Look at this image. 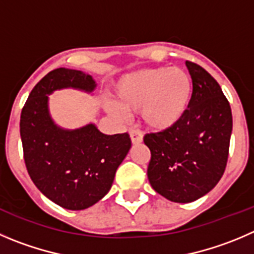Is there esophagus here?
<instances>
[{"mask_svg":"<svg viewBox=\"0 0 254 254\" xmlns=\"http://www.w3.org/2000/svg\"><path fill=\"white\" fill-rule=\"evenodd\" d=\"M129 137H131V141L132 143L136 144V143H141L143 141V134L139 129L136 128H131L129 129Z\"/></svg>","mask_w":254,"mask_h":254,"instance_id":"1","label":"esophagus"}]
</instances>
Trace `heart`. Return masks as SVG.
<instances>
[{
    "instance_id": "1",
    "label": "heart",
    "mask_w": 254,
    "mask_h": 254,
    "mask_svg": "<svg viewBox=\"0 0 254 254\" xmlns=\"http://www.w3.org/2000/svg\"><path fill=\"white\" fill-rule=\"evenodd\" d=\"M192 78L180 67L143 68L118 79L113 89L111 112H137L149 128L168 129L177 125L190 106Z\"/></svg>"
}]
</instances>
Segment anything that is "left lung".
I'll return each instance as SVG.
<instances>
[{
    "label": "left lung",
    "mask_w": 254,
    "mask_h": 254,
    "mask_svg": "<svg viewBox=\"0 0 254 254\" xmlns=\"http://www.w3.org/2000/svg\"><path fill=\"white\" fill-rule=\"evenodd\" d=\"M186 66L193 86L187 112L176 126L143 138L152 188L177 203L195 201L219 182L232 133L231 106L218 82L194 62Z\"/></svg>",
    "instance_id": "1"
}]
</instances>
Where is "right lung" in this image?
<instances>
[{"mask_svg":"<svg viewBox=\"0 0 254 254\" xmlns=\"http://www.w3.org/2000/svg\"><path fill=\"white\" fill-rule=\"evenodd\" d=\"M66 87L91 92L96 83L77 69L51 71L23 106L20 133L26 168L36 187L59 206L79 211L107 194L131 138L127 132L103 134L92 123L74 131L57 127L48 113L47 95Z\"/></svg>","mask_w":254,"mask_h":254,"instance_id":"add662e5","label":"right lung"}]
</instances>
